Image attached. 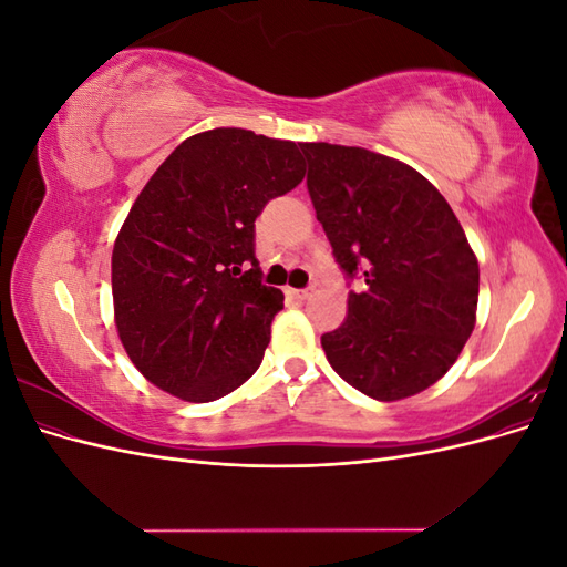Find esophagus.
<instances>
[{
	"label": "esophagus",
	"mask_w": 567,
	"mask_h": 567,
	"mask_svg": "<svg viewBox=\"0 0 567 567\" xmlns=\"http://www.w3.org/2000/svg\"><path fill=\"white\" fill-rule=\"evenodd\" d=\"M288 296L296 300H307L310 298V288H288Z\"/></svg>",
	"instance_id": "1"
}]
</instances>
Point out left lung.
I'll return each mask as SVG.
<instances>
[{
    "mask_svg": "<svg viewBox=\"0 0 567 567\" xmlns=\"http://www.w3.org/2000/svg\"><path fill=\"white\" fill-rule=\"evenodd\" d=\"M340 269L362 277L321 336L342 381L379 402L437 383L475 329L480 267L454 210L414 167L359 146L300 144Z\"/></svg>",
    "mask_w": 567,
    "mask_h": 567,
    "instance_id": "1",
    "label": "left lung"
}]
</instances>
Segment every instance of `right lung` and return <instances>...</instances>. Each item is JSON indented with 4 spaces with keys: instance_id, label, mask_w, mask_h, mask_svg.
I'll return each mask as SVG.
<instances>
[{
    "instance_id": "1",
    "label": "right lung",
    "mask_w": 567,
    "mask_h": 567,
    "mask_svg": "<svg viewBox=\"0 0 567 567\" xmlns=\"http://www.w3.org/2000/svg\"><path fill=\"white\" fill-rule=\"evenodd\" d=\"M302 177L296 142L241 127L188 136L153 173L111 257L117 336L146 381L213 402L257 371L284 293L260 281L255 219Z\"/></svg>"
}]
</instances>
